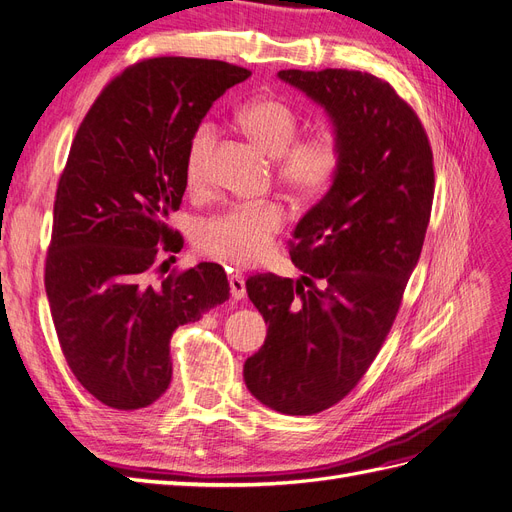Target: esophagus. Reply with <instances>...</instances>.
<instances>
[{"label": "esophagus", "mask_w": 512, "mask_h": 512, "mask_svg": "<svg viewBox=\"0 0 512 512\" xmlns=\"http://www.w3.org/2000/svg\"><path fill=\"white\" fill-rule=\"evenodd\" d=\"M228 284H230V294H232V299L239 301V299H243V297H245V280H243V275H241V273H237V271H230V275H228Z\"/></svg>", "instance_id": "esophagus-1"}]
</instances>
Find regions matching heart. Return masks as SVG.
<instances>
[{"mask_svg":"<svg viewBox=\"0 0 512 512\" xmlns=\"http://www.w3.org/2000/svg\"><path fill=\"white\" fill-rule=\"evenodd\" d=\"M239 126L252 143L275 158V175L301 198H320L333 190L344 170V138L333 128H316L303 136L301 117L294 108L271 96L247 102L239 111ZM218 141V126L200 121L185 145L183 170L190 185L198 188L207 179V164ZM286 211L262 200L228 207L200 224L198 245L207 256L228 265L250 267L265 260L273 239L280 235Z\"/></svg>","mask_w":512,"mask_h":512,"instance_id":"obj_1","label":"heart"}]
</instances>
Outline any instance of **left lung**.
I'll return each instance as SVG.
<instances>
[{
	"label": "left lung",
	"mask_w": 512,
	"mask_h": 512,
	"mask_svg": "<svg viewBox=\"0 0 512 512\" xmlns=\"http://www.w3.org/2000/svg\"><path fill=\"white\" fill-rule=\"evenodd\" d=\"M280 79L327 108L346 162L288 241L301 280L247 277L269 333L243 378L265 406L307 416L339 404L378 356L423 250L436 175L421 119L378 76L327 68Z\"/></svg>",
	"instance_id": "1"
}]
</instances>
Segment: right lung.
<instances>
[{
	"instance_id": "right-lung-1",
	"label": "right lung",
	"mask_w": 512,
	"mask_h": 512,
	"mask_svg": "<svg viewBox=\"0 0 512 512\" xmlns=\"http://www.w3.org/2000/svg\"><path fill=\"white\" fill-rule=\"evenodd\" d=\"M250 74L218 59H141L106 83L76 130L55 192L44 288L68 367L108 408L151 406L170 384L175 329L228 299L215 262L168 271L160 260L183 247L166 218L188 185V138Z\"/></svg>"
}]
</instances>
